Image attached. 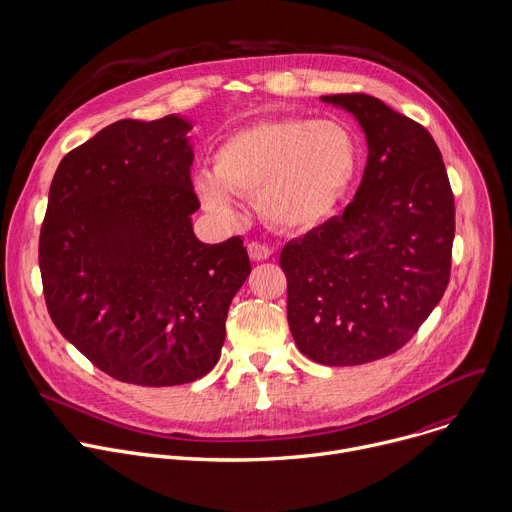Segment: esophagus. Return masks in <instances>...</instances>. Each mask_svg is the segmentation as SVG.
Here are the masks:
<instances>
[{"mask_svg": "<svg viewBox=\"0 0 512 512\" xmlns=\"http://www.w3.org/2000/svg\"><path fill=\"white\" fill-rule=\"evenodd\" d=\"M248 254H250L252 260L262 262V260H268L272 256V248L268 244H262V242H250L248 244Z\"/></svg>", "mask_w": 512, "mask_h": 512, "instance_id": "esophagus-1", "label": "esophagus"}]
</instances>
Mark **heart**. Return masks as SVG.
<instances>
[{
  "label": "heart",
  "mask_w": 512,
  "mask_h": 512,
  "mask_svg": "<svg viewBox=\"0 0 512 512\" xmlns=\"http://www.w3.org/2000/svg\"><path fill=\"white\" fill-rule=\"evenodd\" d=\"M355 167V139L337 121H262L224 139L214 153V175L201 173L197 191L218 214H232L230 190L256 197L270 224L309 230L333 214Z\"/></svg>",
  "instance_id": "1"
}]
</instances>
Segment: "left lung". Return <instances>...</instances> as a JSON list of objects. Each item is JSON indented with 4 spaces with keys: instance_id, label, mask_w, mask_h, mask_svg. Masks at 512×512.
Segmentation results:
<instances>
[{
    "instance_id": "left-lung-1",
    "label": "left lung",
    "mask_w": 512,
    "mask_h": 512,
    "mask_svg": "<svg viewBox=\"0 0 512 512\" xmlns=\"http://www.w3.org/2000/svg\"><path fill=\"white\" fill-rule=\"evenodd\" d=\"M361 125L369 157L343 216L280 254L294 343L309 359L363 365L401 349L442 300L454 193L432 135L375 96H321Z\"/></svg>"
}]
</instances>
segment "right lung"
Returning <instances> with one entry per match:
<instances>
[{"label":"right lung","mask_w":512,"mask_h":512,"mask_svg":"<svg viewBox=\"0 0 512 512\" xmlns=\"http://www.w3.org/2000/svg\"><path fill=\"white\" fill-rule=\"evenodd\" d=\"M191 125L117 121L60 161L40 230L50 319L92 365L145 387L210 373L252 266L244 240L191 228Z\"/></svg>","instance_id":"1"}]
</instances>
